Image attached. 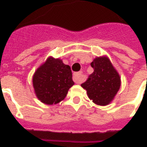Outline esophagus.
Returning <instances> with one entry per match:
<instances>
[{"label": "esophagus", "mask_w": 147, "mask_h": 147, "mask_svg": "<svg viewBox=\"0 0 147 147\" xmlns=\"http://www.w3.org/2000/svg\"><path fill=\"white\" fill-rule=\"evenodd\" d=\"M73 81L76 84H80L82 82V72L78 71V72H75L73 74Z\"/></svg>", "instance_id": "1"}]
</instances>
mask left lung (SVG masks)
Returning a JSON list of instances; mask_svg holds the SVG:
<instances>
[{"label":"left lung","instance_id":"8db88e82","mask_svg":"<svg viewBox=\"0 0 147 147\" xmlns=\"http://www.w3.org/2000/svg\"><path fill=\"white\" fill-rule=\"evenodd\" d=\"M91 65L93 73L81 85L93 102L102 106L108 105L120 88V76L107 57H97Z\"/></svg>","mask_w":147,"mask_h":147}]
</instances>
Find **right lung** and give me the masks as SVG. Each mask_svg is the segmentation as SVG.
<instances>
[{"label": "right lung", "instance_id": "obj_1", "mask_svg": "<svg viewBox=\"0 0 147 147\" xmlns=\"http://www.w3.org/2000/svg\"><path fill=\"white\" fill-rule=\"evenodd\" d=\"M69 65L49 57L34 74L33 85L37 98L47 105H55L65 98L74 85Z\"/></svg>", "mask_w": 147, "mask_h": 147}]
</instances>
